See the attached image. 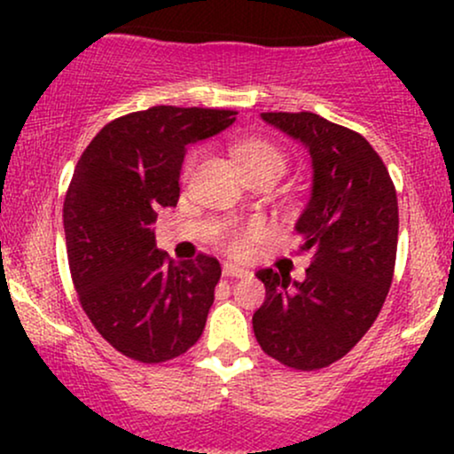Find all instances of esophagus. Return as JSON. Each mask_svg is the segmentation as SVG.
<instances>
[{
    "label": "esophagus",
    "instance_id": "1",
    "mask_svg": "<svg viewBox=\"0 0 454 454\" xmlns=\"http://www.w3.org/2000/svg\"><path fill=\"white\" fill-rule=\"evenodd\" d=\"M222 273L223 278H247L249 270L239 267V264H232V262H223L222 264Z\"/></svg>",
    "mask_w": 454,
    "mask_h": 454
}]
</instances>
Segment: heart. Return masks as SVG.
<instances>
[{"instance_id": "heart-1", "label": "heart", "mask_w": 454, "mask_h": 454, "mask_svg": "<svg viewBox=\"0 0 454 454\" xmlns=\"http://www.w3.org/2000/svg\"><path fill=\"white\" fill-rule=\"evenodd\" d=\"M237 158L241 161L245 173H262V170H273L279 176L286 170V153L278 145L269 143V140H247V143L239 145ZM198 161V153H192L185 161L184 175H192ZM269 234V228L260 222H249V223H231L226 226L217 239V245L228 252L231 256H247L252 252L254 243L262 241Z\"/></svg>"}]
</instances>
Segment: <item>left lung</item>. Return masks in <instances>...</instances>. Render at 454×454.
Masks as SVG:
<instances>
[{"label":"left lung","mask_w":454,"mask_h":454,"mask_svg":"<svg viewBox=\"0 0 454 454\" xmlns=\"http://www.w3.org/2000/svg\"><path fill=\"white\" fill-rule=\"evenodd\" d=\"M301 140L314 161V190L296 231L311 252L303 281L260 269L267 296L254 335L270 358L296 369L328 367L363 340L382 309L397 260V192L376 149L316 113H262Z\"/></svg>","instance_id":"left-lung-1"}]
</instances>
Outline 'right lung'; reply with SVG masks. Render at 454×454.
<instances>
[{
	"label": "right lung",
	"instance_id": "right-lung-1",
	"mask_svg": "<svg viewBox=\"0 0 454 454\" xmlns=\"http://www.w3.org/2000/svg\"><path fill=\"white\" fill-rule=\"evenodd\" d=\"M226 108L151 106L106 123L67 185V264L82 311L117 352L158 364L205 331L222 269L198 254L176 264L155 247L151 223L179 200L185 147L234 121Z\"/></svg>",
	"mask_w": 454,
	"mask_h": 454
}]
</instances>
